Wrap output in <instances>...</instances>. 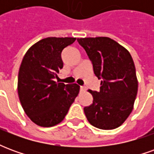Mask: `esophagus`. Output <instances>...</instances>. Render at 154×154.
Listing matches in <instances>:
<instances>
[{
    "mask_svg": "<svg viewBox=\"0 0 154 154\" xmlns=\"http://www.w3.org/2000/svg\"><path fill=\"white\" fill-rule=\"evenodd\" d=\"M86 90H87V88H86L85 87H82H82H80V91H82V92H84V91H86Z\"/></svg>",
    "mask_w": 154,
    "mask_h": 154,
    "instance_id": "esophagus-1",
    "label": "esophagus"
}]
</instances>
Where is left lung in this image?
Here are the masks:
<instances>
[{
    "mask_svg": "<svg viewBox=\"0 0 154 154\" xmlns=\"http://www.w3.org/2000/svg\"><path fill=\"white\" fill-rule=\"evenodd\" d=\"M93 66L94 74L101 79L100 91L89 90L93 101L84 107L91 125L113 129L130 115L138 92L134 61L129 51L108 37L77 38Z\"/></svg>",
    "mask_w": 154,
    "mask_h": 154,
    "instance_id": "obj_1",
    "label": "left lung"
}]
</instances>
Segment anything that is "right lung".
Masks as SVG:
<instances>
[{"mask_svg":"<svg viewBox=\"0 0 154 154\" xmlns=\"http://www.w3.org/2000/svg\"><path fill=\"white\" fill-rule=\"evenodd\" d=\"M76 38H43L29 49L18 75V95L25 114L42 127H52L65 118L79 93L77 84L56 82L63 67L62 52Z\"/></svg>","mask_w":154,"mask_h":154,"instance_id":"obj_1","label":"right lung"}]
</instances>
